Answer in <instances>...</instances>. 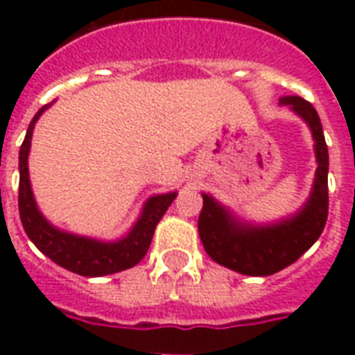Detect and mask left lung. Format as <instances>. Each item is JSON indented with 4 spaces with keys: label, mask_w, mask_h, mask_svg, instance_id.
<instances>
[{
    "label": "left lung",
    "mask_w": 355,
    "mask_h": 355,
    "mask_svg": "<svg viewBox=\"0 0 355 355\" xmlns=\"http://www.w3.org/2000/svg\"><path fill=\"white\" fill-rule=\"evenodd\" d=\"M289 104L312 129L318 155V171L310 200L304 209L285 220L268 228L239 226L213 198L203 193V207L198 218V232L205 253L243 275H272L298 261L318 241L329 215V154L318 112L300 96H285Z\"/></svg>",
    "instance_id": "1"
}]
</instances>
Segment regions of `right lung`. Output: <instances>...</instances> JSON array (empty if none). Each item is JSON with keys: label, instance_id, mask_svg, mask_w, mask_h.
<instances>
[{"label": "right lung", "instance_id": "1", "mask_svg": "<svg viewBox=\"0 0 355 355\" xmlns=\"http://www.w3.org/2000/svg\"><path fill=\"white\" fill-rule=\"evenodd\" d=\"M45 108L47 106H43L30 121L24 142L20 146L19 213L28 238L34 241V245L43 254H47L51 261L57 262L58 266L66 268L73 274L85 275V277L116 274L127 268L137 266L148 253L155 226L162 220V216L165 215L173 200L177 198V193H163V196L150 198L144 205L142 216L139 218V223L132 226L129 236L116 243H101L94 239L80 238V236H72V234L53 228L35 207L30 178H28V152H30L32 131H34L37 117L42 116Z\"/></svg>", "mask_w": 355, "mask_h": 355}]
</instances>
